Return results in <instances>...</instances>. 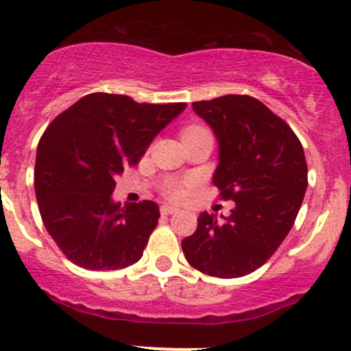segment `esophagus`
I'll list each match as a JSON object with an SVG mask.
<instances>
[{
    "instance_id": "34e87169",
    "label": "esophagus",
    "mask_w": 351,
    "mask_h": 351,
    "mask_svg": "<svg viewBox=\"0 0 351 351\" xmlns=\"http://www.w3.org/2000/svg\"><path fill=\"white\" fill-rule=\"evenodd\" d=\"M160 213H162L163 216H170V215H175V213H178V208L170 206V204H163V206L160 208Z\"/></svg>"
}]
</instances>
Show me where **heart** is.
I'll use <instances>...</instances> for the list:
<instances>
[{"label":"heart","instance_id":"obj_1","mask_svg":"<svg viewBox=\"0 0 351 351\" xmlns=\"http://www.w3.org/2000/svg\"><path fill=\"white\" fill-rule=\"evenodd\" d=\"M199 132H204V128L199 127V125H189V127L183 128V132H181V138H183V136L199 134ZM163 193L168 196V198L180 199L181 196L184 195V189H183V186H181L180 183H176V181H168V183L165 184Z\"/></svg>","mask_w":351,"mask_h":351}]
</instances>
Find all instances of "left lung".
Here are the masks:
<instances>
[{"instance_id":"obj_1","label":"left lung","mask_w":351,"mask_h":351,"mask_svg":"<svg viewBox=\"0 0 351 351\" xmlns=\"http://www.w3.org/2000/svg\"><path fill=\"white\" fill-rule=\"evenodd\" d=\"M193 110L219 145L213 183L236 206L223 221L201 213L181 247L189 265L206 276H247L267 263L299 215L308 184L304 148L292 128L251 95L193 102Z\"/></svg>"}]
</instances>
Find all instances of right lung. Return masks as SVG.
Wrapping results in <instances>:
<instances>
[{
	"label": "right lung",
	"instance_id": "obj_1",
	"mask_svg": "<svg viewBox=\"0 0 351 351\" xmlns=\"http://www.w3.org/2000/svg\"><path fill=\"white\" fill-rule=\"evenodd\" d=\"M184 107L95 92L49 123L36 153V199L44 226L71 263L88 271L138 263L160 209L153 201L115 203V178L140 162Z\"/></svg>",
	"mask_w": 351,
	"mask_h": 351
}]
</instances>
